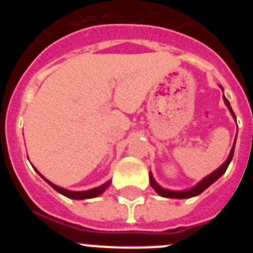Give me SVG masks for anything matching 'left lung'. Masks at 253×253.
<instances>
[{"instance_id":"1","label":"left lung","mask_w":253,"mask_h":253,"mask_svg":"<svg viewBox=\"0 0 253 253\" xmlns=\"http://www.w3.org/2000/svg\"><path fill=\"white\" fill-rule=\"evenodd\" d=\"M220 88H222V91H223V87H222V86H220ZM223 100H224L225 106L228 107V110L231 111L232 116H233V119L236 120V123H237L236 115H234L233 110H232L231 104H229V101H228L227 97H225L224 95H223ZM236 139H237V135H236ZM236 139H234L233 147H232L231 152H229V156H228V158H227V160H225V162L223 163L222 166L218 167V169H216L215 171L211 172L210 175H208L207 177L203 178L202 181H199L198 184H196L195 186L191 187V189L181 190V191H175V190L165 189V187L161 186L160 184H157V181L154 180L153 175H152V172H149V182H151V186L153 187V190H154V191H156V193L158 194V195L163 196V198H169V199H189V198H193V196L200 195V194H202L203 191H204V190H207L208 187H209L211 184H214V182H215V181L218 180L219 177H222V176L224 175V172L227 171L228 166H229V163H231L232 158H233L234 147H236Z\"/></svg>"}]
</instances>
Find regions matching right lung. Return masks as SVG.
Segmentation results:
<instances>
[{"instance_id":"right-lung-1","label":"right lung","mask_w":253,"mask_h":253,"mask_svg":"<svg viewBox=\"0 0 253 253\" xmlns=\"http://www.w3.org/2000/svg\"><path fill=\"white\" fill-rule=\"evenodd\" d=\"M33 167H34V166H33ZM35 171H37L38 173H39V176H42V178H44V180H45L46 182H48V184L55 190V191H58V193L62 194V195L67 196V198L73 199V200H84V199L96 198V196L101 195V194L104 193L105 190L110 186V184H111V181L109 180L107 182H105V184L100 185V186H97V187H93V189L84 190V191H72V190H67V189H63V187L58 186V185H54L53 182H50L49 180H46V178L44 177V176L42 175V173H40V172L38 171L37 169H35Z\"/></svg>"}]
</instances>
